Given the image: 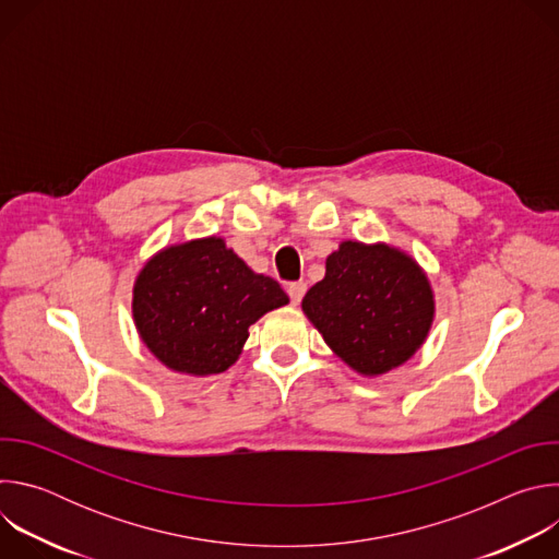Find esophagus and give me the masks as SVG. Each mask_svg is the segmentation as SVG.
Listing matches in <instances>:
<instances>
[{
    "label": "esophagus",
    "instance_id": "esophagus-1",
    "mask_svg": "<svg viewBox=\"0 0 559 559\" xmlns=\"http://www.w3.org/2000/svg\"><path fill=\"white\" fill-rule=\"evenodd\" d=\"M305 292H307V285H305L302 281H298V283H289V285H287V294H289V298H292V302H294V305H298V302L302 300Z\"/></svg>",
    "mask_w": 559,
    "mask_h": 559
}]
</instances>
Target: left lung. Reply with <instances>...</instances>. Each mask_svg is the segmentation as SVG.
I'll return each instance as SVG.
<instances>
[{"instance_id": "obj_1", "label": "left lung", "mask_w": 559, "mask_h": 559, "mask_svg": "<svg viewBox=\"0 0 559 559\" xmlns=\"http://www.w3.org/2000/svg\"><path fill=\"white\" fill-rule=\"evenodd\" d=\"M302 311L354 371L380 376L420 349L436 302L409 254L386 243L343 241L328 257L325 278L305 294Z\"/></svg>"}]
</instances>
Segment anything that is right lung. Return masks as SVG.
<instances>
[{"instance_id": "obj_1", "label": "right lung", "mask_w": 559, "mask_h": 559, "mask_svg": "<svg viewBox=\"0 0 559 559\" xmlns=\"http://www.w3.org/2000/svg\"><path fill=\"white\" fill-rule=\"evenodd\" d=\"M281 285L252 272L223 238H194L154 254L132 289L134 325L168 369L212 376L243 352L250 325L287 305Z\"/></svg>"}]
</instances>
